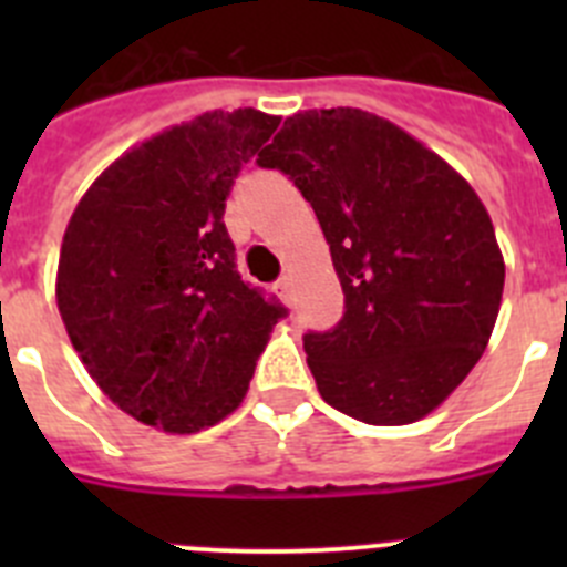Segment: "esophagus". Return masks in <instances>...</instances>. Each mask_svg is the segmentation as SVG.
<instances>
[{
    "instance_id": "34e87169",
    "label": "esophagus",
    "mask_w": 567,
    "mask_h": 567,
    "mask_svg": "<svg viewBox=\"0 0 567 567\" xmlns=\"http://www.w3.org/2000/svg\"><path fill=\"white\" fill-rule=\"evenodd\" d=\"M275 292L280 295V298H292V275H280L278 280H275Z\"/></svg>"
}]
</instances>
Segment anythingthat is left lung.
<instances>
[{
  "mask_svg": "<svg viewBox=\"0 0 567 567\" xmlns=\"http://www.w3.org/2000/svg\"><path fill=\"white\" fill-rule=\"evenodd\" d=\"M295 182L327 235L346 312L307 334L320 398L369 425L432 414L483 358L505 260L463 175L358 107L307 110L258 155Z\"/></svg>",
  "mask_w": 567,
  "mask_h": 567,
  "instance_id": "left-lung-1",
  "label": "left lung"
}]
</instances>
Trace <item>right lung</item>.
<instances>
[{
    "label": "right lung",
    "mask_w": 567,
    "mask_h": 567,
    "mask_svg": "<svg viewBox=\"0 0 567 567\" xmlns=\"http://www.w3.org/2000/svg\"><path fill=\"white\" fill-rule=\"evenodd\" d=\"M280 115L209 110L130 147L70 215L56 303L87 374L167 434L221 423L247 398L284 315L235 269L224 207Z\"/></svg>",
    "instance_id": "add662e5"
}]
</instances>
